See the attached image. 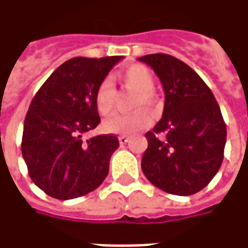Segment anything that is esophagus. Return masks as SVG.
<instances>
[{"mask_svg": "<svg viewBox=\"0 0 248 248\" xmlns=\"http://www.w3.org/2000/svg\"><path fill=\"white\" fill-rule=\"evenodd\" d=\"M119 143H122V145H124V143H127V142H129V137H127V135H119Z\"/></svg>", "mask_w": 248, "mask_h": 248, "instance_id": "obj_1", "label": "esophagus"}]
</instances>
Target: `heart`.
<instances>
[{
	"mask_svg": "<svg viewBox=\"0 0 248 248\" xmlns=\"http://www.w3.org/2000/svg\"><path fill=\"white\" fill-rule=\"evenodd\" d=\"M118 79L126 90L134 92V99L131 102V108H137L127 114H117L108 117L103 122V129L114 134L130 135L134 134L140 129L149 126L151 122V115L145 108H138L146 106L149 108H156V95L154 93L155 81L151 71L143 65H130L119 71ZM115 89L113 83L105 79L98 85L95 90V108L98 113L108 115L113 113L115 106Z\"/></svg>",
	"mask_w": 248,
	"mask_h": 248,
	"instance_id": "1",
	"label": "heart"
}]
</instances>
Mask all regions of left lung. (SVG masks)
<instances>
[{"label": "left lung", "instance_id": "8db88e82", "mask_svg": "<svg viewBox=\"0 0 248 248\" xmlns=\"http://www.w3.org/2000/svg\"><path fill=\"white\" fill-rule=\"evenodd\" d=\"M155 71L165 90L159 122L146 133L142 171L153 185L174 195H192L220 169L226 124L213 92L191 67L156 53L138 58Z\"/></svg>", "mask_w": 248, "mask_h": 248}]
</instances>
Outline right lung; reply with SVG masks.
<instances>
[{
    "instance_id": "1",
    "label": "right lung",
    "mask_w": 248,
    "mask_h": 248,
    "mask_svg": "<svg viewBox=\"0 0 248 248\" xmlns=\"http://www.w3.org/2000/svg\"><path fill=\"white\" fill-rule=\"evenodd\" d=\"M121 60L71 58L53 71L30 103L21 150L31 181L49 197L67 201L86 195L108 177L118 138L82 135L101 122L95 90Z\"/></svg>"
}]
</instances>
